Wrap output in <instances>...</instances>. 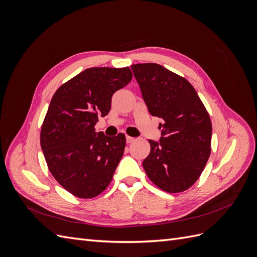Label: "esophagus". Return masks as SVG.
<instances>
[{
    "label": "esophagus",
    "mask_w": 257,
    "mask_h": 257,
    "mask_svg": "<svg viewBox=\"0 0 257 257\" xmlns=\"http://www.w3.org/2000/svg\"><path fill=\"white\" fill-rule=\"evenodd\" d=\"M135 141V138L134 137H131V136H126V143L127 144H131V143H133Z\"/></svg>",
    "instance_id": "obj_1"
}]
</instances>
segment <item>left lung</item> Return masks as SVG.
<instances>
[{
    "instance_id": "8db88e82",
    "label": "left lung",
    "mask_w": 257,
    "mask_h": 257,
    "mask_svg": "<svg viewBox=\"0 0 257 257\" xmlns=\"http://www.w3.org/2000/svg\"><path fill=\"white\" fill-rule=\"evenodd\" d=\"M135 78L153 116L160 123L159 142L149 139L151 150L143 166L163 191L179 193L196 182L211 152V120L193 85L157 63L134 64Z\"/></svg>"
}]
</instances>
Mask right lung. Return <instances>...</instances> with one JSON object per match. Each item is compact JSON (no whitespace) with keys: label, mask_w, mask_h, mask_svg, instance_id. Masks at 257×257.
Masks as SVG:
<instances>
[{"label":"right lung","mask_w":257,"mask_h":257,"mask_svg":"<svg viewBox=\"0 0 257 257\" xmlns=\"http://www.w3.org/2000/svg\"><path fill=\"white\" fill-rule=\"evenodd\" d=\"M128 67H91L54 93L41 131V146L54 179L80 198H92L109 185L125 148V135L95 132L111 97L132 80Z\"/></svg>","instance_id":"obj_1"}]
</instances>
